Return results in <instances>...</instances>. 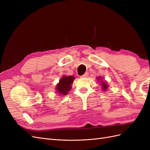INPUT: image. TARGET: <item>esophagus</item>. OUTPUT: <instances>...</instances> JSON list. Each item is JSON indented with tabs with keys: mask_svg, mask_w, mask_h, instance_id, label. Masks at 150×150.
<instances>
[{
	"mask_svg": "<svg viewBox=\"0 0 150 150\" xmlns=\"http://www.w3.org/2000/svg\"><path fill=\"white\" fill-rule=\"evenodd\" d=\"M88 76V72H86L84 74H83V76H81V77H82V78H87Z\"/></svg>",
	"mask_w": 150,
	"mask_h": 150,
	"instance_id": "34e87169",
	"label": "esophagus"
}]
</instances>
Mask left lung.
I'll return each instance as SVG.
<instances>
[{"instance_id": "8db88e82", "label": "left lung", "mask_w": 150, "mask_h": 150, "mask_svg": "<svg viewBox=\"0 0 150 150\" xmlns=\"http://www.w3.org/2000/svg\"><path fill=\"white\" fill-rule=\"evenodd\" d=\"M97 79L98 80V83L101 84V90L104 91H106L108 89V84L107 83V81H103L102 80V78L101 76H99L97 78Z\"/></svg>"}]
</instances>
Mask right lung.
I'll use <instances>...</instances> for the list:
<instances>
[{
    "mask_svg": "<svg viewBox=\"0 0 150 150\" xmlns=\"http://www.w3.org/2000/svg\"><path fill=\"white\" fill-rule=\"evenodd\" d=\"M75 78L74 76H63L56 85V93H59L60 96H66L71 89L72 84Z\"/></svg>",
    "mask_w": 150,
    "mask_h": 150,
    "instance_id": "right-lung-1",
    "label": "right lung"
}]
</instances>
